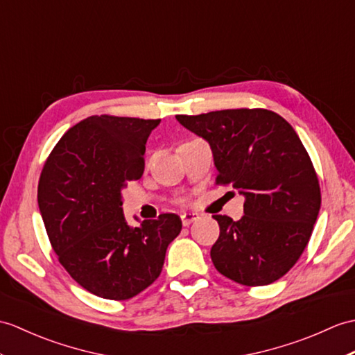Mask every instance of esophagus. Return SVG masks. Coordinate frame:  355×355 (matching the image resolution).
<instances>
[{"label":"esophagus","mask_w":355,"mask_h":355,"mask_svg":"<svg viewBox=\"0 0 355 355\" xmlns=\"http://www.w3.org/2000/svg\"><path fill=\"white\" fill-rule=\"evenodd\" d=\"M198 219H200V216H198L196 213H183V215H181V222H183L184 227H189L192 222H196Z\"/></svg>","instance_id":"esophagus-1"}]
</instances>
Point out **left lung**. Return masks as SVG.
Here are the masks:
<instances>
[{
  "instance_id": "1",
  "label": "left lung",
  "mask_w": 355,
  "mask_h": 355,
  "mask_svg": "<svg viewBox=\"0 0 355 355\" xmlns=\"http://www.w3.org/2000/svg\"><path fill=\"white\" fill-rule=\"evenodd\" d=\"M175 118L209 142L216 184H232L245 196L239 220L213 216L220 230L210 251L213 265L243 286L277 282L306 250L320 209L319 180L301 139L266 109Z\"/></svg>"
}]
</instances>
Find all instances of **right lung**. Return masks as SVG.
Masks as SVG:
<instances>
[{
    "label": "right lung",
    "instance_id": "add662e5",
    "mask_svg": "<svg viewBox=\"0 0 355 355\" xmlns=\"http://www.w3.org/2000/svg\"><path fill=\"white\" fill-rule=\"evenodd\" d=\"M160 119L90 116L69 128L44 164L37 202L60 265L104 300H130L160 275L181 232L175 213L130 227L122 189L144 174L145 144Z\"/></svg>",
    "mask_w": 355,
    "mask_h": 355
}]
</instances>
